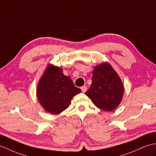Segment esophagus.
I'll list each match as a JSON object with an SVG mask.
<instances>
[{"label": "esophagus", "instance_id": "obj_1", "mask_svg": "<svg viewBox=\"0 0 156 156\" xmlns=\"http://www.w3.org/2000/svg\"><path fill=\"white\" fill-rule=\"evenodd\" d=\"M81 90L82 92H86V91L87 90V87H86V86H83V87H81Z\"/></svg>", "mask_w": 156, "mask_h": 156}]
</instances>
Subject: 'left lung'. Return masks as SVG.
<instances>
[{
    "label": "left lung",
    "instance_id": "8db88e82",
    "mask_svg": "<svg viewBox=\"0 0 156 156\" xmlns=\"http://www.w3.org/2000/svg\"><path fill=\"white\" fill-rule=\"evenodd\" d=\"M123 92L121 79L112 66L105 62L94 67L92 84L85 94L96 107L109 112L120 105Z\"/></svg>",
    "mask_w": 156,
    "mask_h": 156
}]
</instances>
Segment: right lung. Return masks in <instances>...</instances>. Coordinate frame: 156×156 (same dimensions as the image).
<instances>
[{"instance_id": "add662e5", "label": "right lung", "mask_w": 156, "mask_h": 156, "mask_svg": "<svg viewBox=\"0 0 156 156\" xmlns=\"http://www.w3.org/2000/svg\"><path fill=\"white\" fill-rule=\"evenodd\" d=\"M81 92L72 79L65 76L62 68L54 64L47 66L37 86V97L45 110L52 115L67 108L72 98Z\"/></svg>"}]
</instances>
